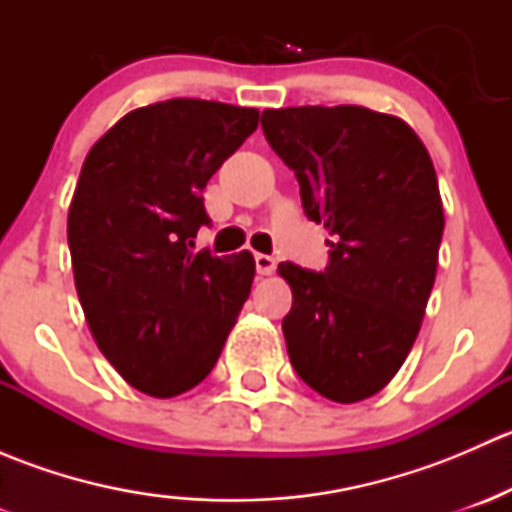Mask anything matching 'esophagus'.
<instances>
[{
    "mask_svg": "<svg viewBox=\"0 0 512 512\" xmlns=\"http://www.w3.org/2000/svg\"><path fill=\"white\" fill-rule=\"evenodd\" d=\"M255 267H257V275H272V272H275V267H277V262H275V257L257 252Z\"/></svg>",
    "mask_w": 512,
    "mask_h": 512,
    "instance_id": "34e87169",
    "label": "esophagus"
}]
</instances>
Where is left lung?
Returning <instances> with one entry per match:
<instances>
[{"label":"left lung","instance_id":"1","mask_svg":"<svg viewBox=\"0 0 512 512\" xmlns=\"http://www.w3.org/2000/svg\"><path fill=\"white\" fill-rule=\"evenodd\" d=\"M272 151L294 170L309 220L324 225L322 272L280 262L289 361L324 399L384 389L414 347L436 280L443 203L431 156L409 123L364 106L262 111Z\"/></svg>","mask_w":512,"mask_h":512}]
</instances>
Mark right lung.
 Instances as JSON below:
<instances>
[{
  "instance_id": "add662e5",
  "label": "right lung",
  "mask_w": 512,
  "mask_h": 512,
  "mask_svg": "<svg viewBox=\"0 0 512 512\" xmlns=\"http://www.w3.org/2000/svg\"><path fill=\"white\" fill-rule=\"evenodd\" d=\"M257 121V108L170 98L126 113L84 160L69 208L76 292L101 354L143 394L198 386L250 297V252H193V237L210 225L203 188Z\"/></svg>"
}]
</instances>
